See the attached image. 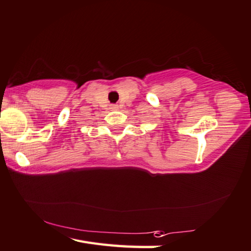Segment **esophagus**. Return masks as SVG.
Masks as SVG:
<instances>
[{
	"label": "esophagus",
	"instance_id": "obj_1",
	"mask_svg": "<svg viewBox=\"0 0 251 251\" xmlns=\"http://www.w3.org/2000/svg\"><path fill=\"white\" fill-rule=\"evenodd\" d=\"M111 108H112V110L115 111V110H117V108H118V105H116V104H113V105H111Z\"/></svg>",
	"mask_w": 251,
	"mask_h": 251
}]
</instances>
